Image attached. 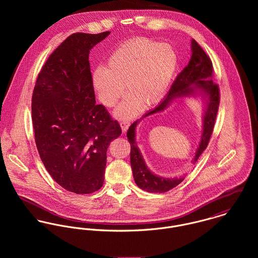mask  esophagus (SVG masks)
Wrapping results in <instances>:
<instances>
[{
	"instance_id": "1",
	"label": "esophagus",
	"mask_w": 258,
	"mask_h": 258,
	"mask_svg": "<svg viewBox=\"0 0 258 258\" xmlns=\"http://www.w3.org/2000/svg\"><path fill=\"white\" fill-rule=\"evenodd\" d=\"M120 126H121V129L123 132H126L130 126V122L128 120H123L120 122Z\"/></svg>"
}]
</instances>
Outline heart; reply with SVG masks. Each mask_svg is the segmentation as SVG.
<instances>
[{
  "label": "heart",
  "instance_id": "heart-1",
  "mask_svg": "<svg viewBox=\"0 0 258 258\" xmlns=\"http://www.w3.org/2000/svg\"><path fill=\"white\" fill-rule=\"evenodd\" d=\"M178 66L174 47L166 42L149 38H134L119 45L107 60L105 70L93 74V85L100 101L113 107L124 93L125 100L115 111V116L131 118L153 104L165 94Z\"/></svg>",
  "mask_w": 258,
  "mask_h": 258
}]
</instances>
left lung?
Wrapping results in <instances>:
<instances>
[{"label":"left lung","instance_id":"obj_1","mask_svg":"<svg viewBox=\"0 0 258 258\" xmlns=\"http://www.w3.org/2000/svg\"><path fill=\"white\" fill-rule=\"evenodd\" d=\"M201 94L206 100V109L203 119V133L201 142L197 149L192 163H196L202 153L208 147L211 136L214 131L215 122L220 105V88L213 82V63L210 56L200 46V44L191 40V56L184 70L178 74L173 82L168 94L164 100L153 110L143 115L136 120L127 131V138L131 146L130 162L133 171V177L136 184L150 192H165L177 186L184 181V178H163L153 174L148 169L142 154L137 146L135 131L137 125L149 115L165 110L170 103L184 96Z\"/></svg>","mask_w":258,"mask_h":258}]
</instances>
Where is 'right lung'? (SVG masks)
<instances>
[{
	"mask_svg": "<svg viewBox=\"0 0 258 258\" xmlns=\"http://www.w3.org/2000/svg\"><path fill=\"white\" fill-rule=\"evenodd\" d=\"M109 34L68 37L45 61L33 92L39 157L52 179L77 195L102 186L107 148L122 132L106 108L96 104L88 60L90 49Z\"/></svg>",
	"mask_w": 258,
	"mask_h": 258,
	"instance_id": "right-lung-1",
	"label": "right lung"
}]
</instances>
